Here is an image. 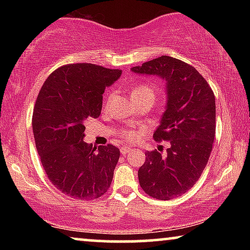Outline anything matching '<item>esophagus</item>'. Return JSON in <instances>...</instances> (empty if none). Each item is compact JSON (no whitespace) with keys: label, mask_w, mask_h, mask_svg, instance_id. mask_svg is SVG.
<instances>
[{"label":"esophagus","mask_w":250,"mask_h":250,"mask_svg":"<svg viewBox=\"0 0 250 250\" xmlns=\"http://www.w3.org/2000/svg\"><path fill=\"white\" fill-rule=\"evenodd\" d=\"M129 151H131V149H129L128 146H122V148H121V153H122V155H124V156L127 155Z\"/></svg>","instance_id":"1"}]
</instances>
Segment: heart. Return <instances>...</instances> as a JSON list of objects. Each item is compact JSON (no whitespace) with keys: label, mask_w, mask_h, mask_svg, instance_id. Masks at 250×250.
<instances>
[{"label":"heart","mask_w":250,"mask_h":250,"mask_svg":"<svg viewBox=\"0 0 250 250\" xmlns=\"http://www.w3.org/2000/svg\"><path fill=\"white\" fill-rule=\"evenodd\" d=\"M156 87L153 86L152 84H139L136 85V86L132 87L131 90V95L132 100L133 101H138L139 99H142V98H146V97H151L155 99L156 97ZM111 100V93H108L107 95V101H105V104H108L109 102ZM119 135L122 136L124 140H128V141H132V140H134L136 138V135H138V133L135 131H132V129H122V131H119Z\"/></svg>","instance_id":"1"}]
</instances>
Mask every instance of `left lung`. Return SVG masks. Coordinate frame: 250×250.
<instances>
[{
  "mask_svg": "<svg viewBox=\"0 0 250 250\" xmlns=\"http://www.w3.org/2000/svg\"><path fill=\"white\" fill-rule=\"evenodd\" d=\"M133 73L156 75L166 81L167 104L156 141H169L165 155L146 152L140 186L150 197L169 200L186 193L203 174L216 131L215 95L196 68L168 56L132 68Z\"/></svg>",
  "mask_w": 250,
  "mask_h": 250,
  "instance_id": "1",
  "label": "left lung"
}]
</instances>
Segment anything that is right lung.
<instances>
[{
	"instance_id": "1",
	"label": "right lung",
	"mask_w": 250,
	"mask_h": 250,
	"mask_svg": "<svg viewBox=\"0 0 250 250\" xmlns=\"http://www.w3.org/2000/svg\"><path fill=\"white\" fill-rule=\"evenodd\" d=\"M122 70L93 63H69L44 82L33 111V132L51 183L77 200L98 199L110 187L119 149L84 141L85 123L98 118L104 88Z\"/></svg>"
}]
</instances>
